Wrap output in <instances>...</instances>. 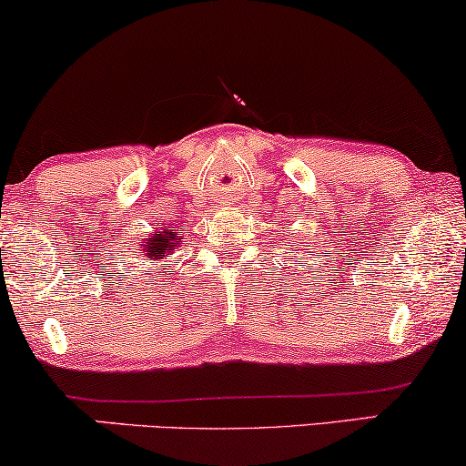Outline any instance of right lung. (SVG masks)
<instances>
[{"mask_svg":"<svg viewBox=\"0 0 466 466\" xmlns=\"http://www.w3.org/2000/svg\"><path fill=\"white\" fill-rule=\"evenodd\" d=\"M181 235L179 233H175V228H159L157 233H153V238H148L145 244V259H151V261H155V259H162V257H166L168 255V252H172L177 248V246H179V242H181Z\"/></svg>","mask_w":466,"mask_h":466,"instance_id":"1","label":"right lung"}]
</instances>
